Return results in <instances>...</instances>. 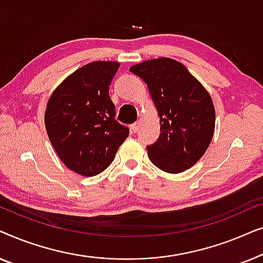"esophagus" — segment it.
I'll list each match as a JSON object with an SVG mask.
<instances>
[{"instance_id": "esophagus-1", "label": "esophagus", "mask_w": 263, "mask_h": 263, "mask_svg": "<svg viewBox=\"0 0 263 263\" xmlns=\"http://www.w3.org/2000/svg\"><path fill=\"white\" fill-rule=\"evenodd\" d=\"M130 130H132V133H136L139 130V123H134V124H132L130 125Z\"/></svg>"}]
</instances>
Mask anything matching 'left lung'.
Wrapping results in <instances>:
<instances>
[{
    "label": "left lung",
    "instance_id": "1",
    "mask_svg": "<svg viewBox=\"0 0 263 263\" xmlns=\"http://www.w3.org/2000/svg\"><path fill=\"white\" fill-rule=\"evenodd\" d=\"M147 85L160 123L149 160L167 174H181L201 159L214 135L215 109L210 93L178 61L160 57L129 68Z\"/></svg>",
    "mask_w": 263,
    "mask_h": 263
}]
</instances>
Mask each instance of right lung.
Segmentation results:
<instances>
[{
	"mask_svg": "<svg viewBox=\"0 0 263 263\" xmlns=\"http://www.w3.org/2000/svg\"><path fill=\"white\" fill-rule=\"evenodd\" d=\"M118 62L96 61L67 77L51 93L44 123L55 152L66 167L92 177L112 163L129 136L128 128L115 120L109 97Z\"/></svg>",
	"mask_w": 263,
	"mask_h": 263,
	"instance_id": "1",
	"label": "right lung"
}]
</instances>
